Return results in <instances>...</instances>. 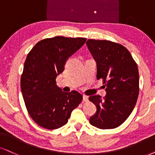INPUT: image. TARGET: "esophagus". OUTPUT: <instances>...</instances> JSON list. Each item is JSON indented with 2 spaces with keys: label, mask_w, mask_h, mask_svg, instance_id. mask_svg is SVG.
<instances>
[{
  "label": "esophagus",
  "mask_w": 155,
  "mask_h": 155,
  "mask_svg": "<svg viewBox=\"0 0 155 155\" xmlns=\"http://www.w3.org/2000/svg\"><path fill=\"white\" fill-rule=\"evenodd\" d=\"M83 101L84 102H87V101H89V99H88V97L87 96L84 95L83 96Z\"/></svg>",
  "instance_id": "esophagus-1"
}]
</instances>
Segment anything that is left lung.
Listing matches in <instances>:
<instances>
[{"mask_svg": "<svg viewBox=\"0 0 155 155\" xmlns=\"http://www.w3.org/2000/svg\"><path fill=\"white\" fill-rule=\"evenodd\" d=\"M87 45L97 64L107 95L89 97L97 111L90 124L101 130L114 129L126 121L137 101L139 71L132 55L122 45L107 40L89 39Z\"/></svg>", "mask_w": 155, "mask_h": 155, "instance_id": "8db88e82", "label": "left lung"}]
</instances>
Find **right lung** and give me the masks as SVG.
Segmentation results:
<instances>
[{"label":"right lung","mask_w":155,"mask_h":155,"mask_svg":"<svg viewBox=\"0 0 155 155\" xmlns=\"http://www.w3.org/2000/svg\"><path fill=\"white\" fill-rule=\"evenodd\" d=\"M85 38L56 36L38 41L27 55L21 89L27 111L35 122L56 130L68 122L71 111L82 101L76 91H62L56 79L67 58L85 44Z\"/></svg>","instance_id":"right-lung-1"}]
</instances>
